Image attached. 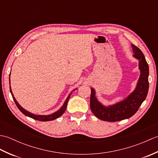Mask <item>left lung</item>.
<instances>
[{
	"instance_id": "8db88e82",
	"label": "left lung",
	"mask_w": 158,
	"mask_h": 158,
	"mask_svg": "<svg viewBox=\"0 0 158 158\" xmlns=\"http://www.w3.org/2000/svg\"><path fill=\"white\" fill-rule=\"evenodd\" d=\"M132 48L135 53L133 56L139 60L140 71L135 89L122 101L105 106L96 98L94 89L91 88L90 108L94 115L100 119L106 122H118L128 119L135 115L146 98L149 90V66L141 50L132 44Z\"/></svg>"
}]
</instances>
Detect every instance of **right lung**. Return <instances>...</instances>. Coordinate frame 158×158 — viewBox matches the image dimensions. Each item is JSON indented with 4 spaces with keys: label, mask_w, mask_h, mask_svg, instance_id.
<instances>
[{
    "label": "right lung",
    "mask_w": 158,
    "mask_h": 158,
    "mask_svg": "<svg viewBox=\"0 0 158 158\" xmlns=\"http://www.w3.org/2000/svg\"><path fill=\"white\" fill-rule=\"evenodd\" d=\"M9 83H10V77H9ZM75 89H74L73 92L75 91ZM10 92H11V94L12 97H13V100H14V102L15 103L16 106H18V108L19 109V110L23 114V115H25L28 116L29 117H31V118L34 119H36V120L41 121V122H48V121L54 120V119H56L57 118H58L59 117L61 116L62 114L64 113L65 110H66L67 103H68V101H69V100L70 98V95H71V94L73 93V92H70V94L69 95V96L67 97V98L66 99L65 102H64V105H62V106L59 110H57L56 112L51 114V115H35V114L31 113V112H29V111H28V110H26V109L22 108V107L19 105V103L17 102V100H15L14 96H13V94L12 91H11V86H10Z\"/></svg>",
    "instance_id": "1"
}]
</instances>
